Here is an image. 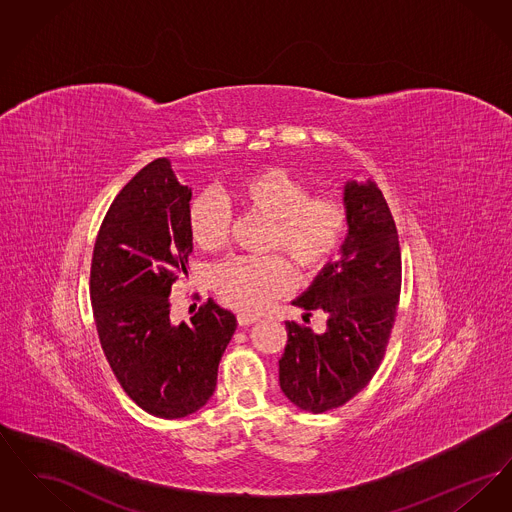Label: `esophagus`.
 I'll return each mask as SVG.
<instances>
[{"instance_id": "1", "label": "esophagus", "mask_w": 512, "mask_h": 512, "mask_svg": "<svg viewBox=\"0 0 512 512\" xmlns=\"http://www.w3.org/2000/svg\"><path fill=\"white\" fill-rule=\"evenodd\" d=\"M259 318L253 317V315H245V313H240L238 315V324L240 326H251V324H255Z\"/></svg>"}]
</instances>
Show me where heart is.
Wrapping results in <instances>:
<instances>
[{
	"label": "heart",
	"instance_id": "heart-1",
	"mask_svg": "<svg viewBox=\"0 0 512 512\" xmlns=\"http://www.w3.org/2000/svg\"><path fill=\"white\" fill-rule=\"evenodd\" d=\"M234 201L247 215L268 220L265 249L278 251L299 272H317L338 251L347 215L338 199L311 194L309 186L284 169L267 167L240 178L232 188ZM195 245L217 251L230 238L232 217L217 195H195L188 211ZM220 301L242 313H261L268 303L288 292L292 268L280 255L236 257L220 263L213 274Z\"/></svg>",
	"mask_w": 512,
	"mask_h": 512
}]
</instances>
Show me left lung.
I'll return each mask as SVG.
<instances>
[{"label": "left lung", "instance_id": "1", "mask_svg": "<svg viewBox=\"0 0 512 512\" xmlns=\"http://www.w3.org/2000/svg\"><path fill=\"white\" fill-rule=\"evenodd\" d=\"M349 234L293 305L326 315V332L286 322L280 388L303 411L326 413L365 388L382 363L401 293V247L390 207L374 182H347ZM309 322V318H305Z\"/></svg>", "mask_w": 512, "mask_h": 512}]
</instances>
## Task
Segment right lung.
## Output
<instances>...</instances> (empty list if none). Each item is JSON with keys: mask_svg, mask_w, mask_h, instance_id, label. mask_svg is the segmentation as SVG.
<instances>
[{"mask_svg": "<svg viewBox=\"0 0 512 512\" xmlns=\"http://www.w3.org/2000/svg\"><path fill=\"white\" fill-rule=\"evenodd\" d=\"M192 190L155 159L111 203L99 226L90 297L101 349L122 390L146 413L182 418L213 395L236 317L207 299L190 322L171 320L172 284L192 253Z\"/></svg>", "mask_w": 512, "mask_h": 512, "instance_id": "right-lung-1", "label": "right lung"}]
</instances>
